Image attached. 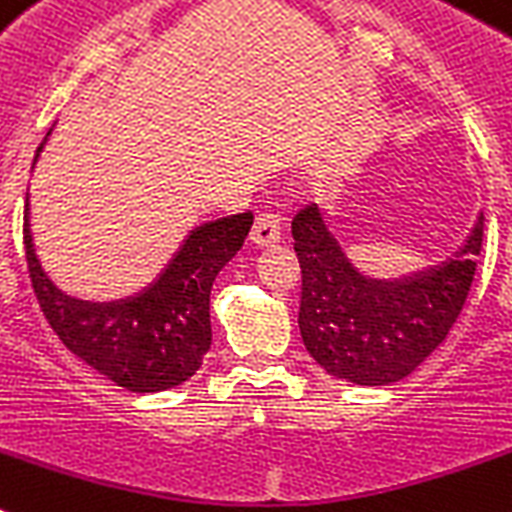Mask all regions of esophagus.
Listing matches in <instances>:
<instances>
[{"instance_id":"1","label":"esophagus","mask_w":512,"mask_h":512,"mask_svg":"<svg viewBox=\"0 0 512 512\" xmlns=\"http://www.w3.org/2000/svg\"><path fill=\"white\" fill-rule=\"evenodd\" d=\"M249 239L257 247H270V244L281 242V218L276 213H260L255 218V226H252Z\"/></svg>"}]
</instances>
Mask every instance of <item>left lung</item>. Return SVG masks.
Returning a JSON list of instances; mask_svg holds the SVG:
<instances>
[{"label":"left lung","mask_w":512,"mask_h":512,"mask_svg":"<svg viewBox=\"0 0 512 512\" xmlns=\"http://www.w3.org/2000/svg\"><path fill=\"white\" fill-rule=\"evenodd\" d=\"M291 234L302 268L299 330L312 359L338 380L390 385L411 375L461 315L484 216L445 263L395 281L359 273L315 205L296 213Z\"/></svg>","instance_id":"8db88e82"}]
</instances>
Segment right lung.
Segmentation results:
<instances>
[{
	"instance_id": "1",
	"label": "right lung",
	"mask_w": 512,
	"mask_h": 512,
	"mask_svg": "<svg viewBox=\"0 0 512 512\" xmlns=\"http://www.w3.org/2000/svg\"><path fill=\"white\" fill-rule=\"evenodd\" d=\"M249 229L252 213L197 226L153 286L119 302H83L51 283L30 239L28 200L23 244L30 283L59 341L119 388L158 393L190 380L203 364L210 349V289Z\"/></svg>"
}]
</instances>
